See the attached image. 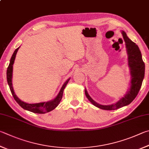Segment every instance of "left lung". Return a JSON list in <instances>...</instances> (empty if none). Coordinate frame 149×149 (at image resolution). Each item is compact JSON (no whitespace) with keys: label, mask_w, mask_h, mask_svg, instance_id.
Segmentation results:
<instances>
[{"label":"left lung","mask_w":149,"mask_h":149,"mask_svg":"<svg viewBox=\"0 0 149 149\" xmlns=\"http://www.w3.org/2000/svg\"><path fill=\"white\" fill-rule=\"evenodd\" d=\"M123 38L126 43V48L128 54V63L130 69L131 81L130 88L127 92L124 97H123L117 103L111 105H100L94 101L89 96L86 88L85 93L86 98L92 104L100 109L104 110H115L129 105L136 98L142 85L143 80L145 76V63L143 61L141 53L139 47L127 36L126 32L122 31Z\"/></svg>","instance_id":"left-lung-1"}]
</instances>
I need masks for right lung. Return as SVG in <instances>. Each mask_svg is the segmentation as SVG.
Instances as JSON below:
<instances>
[{
  "label": "right lung",
  "mask_w": 149,
  "mask_h": 149,
  "mask_svg": "<svg viewBox=\"0 0 149 149\" xmlns=\"http://www.w3.org/2000/svg\"><path fill=\"white\" fill-rule=\"evenodd\" d=\"M19 48V47L16 49L14 52H13V55L12 56V58L10 59L9 66L8 67L7 72H6L7 81H8V83L10 91L12 94L13 98L15 99V100L17 102V104L19 105L21 107L23 108L24 109L29 111L33 112L34 113H40V114H44V113L49 112L55 109V108L58 106V105L59 104V103H60L62 98H63L64 89L66 87V85L68 84V83L70 79H67L66 81L64 83V85L61 88V91H59L58 95L56 96V98H54L53 100H51L49 102H47L38 103V104H27V103H25L23 101H21L19 98H18V97L16 96L14 91H13L12 83L13 64L14 63L16 54H17Z\"/></svg>",
  "instance_id": "right-lung-1"
}]
</instances>
